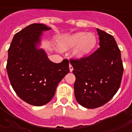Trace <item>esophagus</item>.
Masks as SVG:
<instances>
[{"mask_svg":"<svg viewBox=\"0 0 132 132\" xmlns=\"http://www.w3.org/2000/svg\"><path fill=\"white\" fill-rule=\"evenodd\" d=\"M69 70H70V71L71 72L73 71V66H72V65L71 63L69 64Z\"/></svg>","mask_w":132,"mask_h":132,"instance_id":"34e87169","label":"esophagus"}]
</instances>
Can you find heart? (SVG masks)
Returning <instances> with one entry per match:
<instances>
[{"label":"heart","instance_id":"heart-1","mask_svg":"<svg viewBox=\"0 0 132 132\" xmlns=\"http://www.w3.org/2000/svg\"><path fill=\"white\" fill-rule=\"evenodd\" d=\"M97 43V39L93 33L86 34L83 32L62 38L59 42L61 49H68L76 46L73 51V56L76 59H83L88 55Z\"/></svg>","mask_w":132,"mask_h":132}]
</instances>
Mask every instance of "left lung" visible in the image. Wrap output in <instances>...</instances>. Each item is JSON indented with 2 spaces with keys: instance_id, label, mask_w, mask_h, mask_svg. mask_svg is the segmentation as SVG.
<instances>
[{
  "instance_id": "left-lung-1",
  "label": "left lung",
  "mask_w": 132,
  "mask_h": 132,
  "mask_svg": "<svg viewBox=\"0 0 132 132\" xmlns=\"http://www.w3.org/2000/svg\"><path fill=\"white\" fill-rule=\"evenodd\" d=\"M97 32L99 48L87 57L70 61L76 76V99L88 109L99 108L112 98L119 90L124 71L114 38L99 29Z\"/></svg>"
}]
</instances>
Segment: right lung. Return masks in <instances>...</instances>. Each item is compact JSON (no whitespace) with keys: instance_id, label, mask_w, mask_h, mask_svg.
I'll use <instances>...</instances> for the list:
<instances>
[{"instance_id":"add662e5","label":"right lung","mask_w":132,"mask_h":132,"mask_svg":"<svg viewBox=\"0 0 132 132\" xmlns=\"http://www.w3.org/2000/svg\"><path fill=\"white\" fill-rule=\"evenodd\" d=\"M44 24H30L15 35L8 49L7 69L10 84L22 100L34 106L51 101L58 84L69 72V61L56 63L39 49Z\"/></svg>"}]
</instances>
